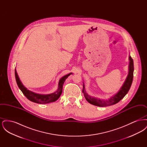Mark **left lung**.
I'll list each match as a JSON object with an SVG mask.
<instances>
[{
  "label": "left lung",
  "instance_id": "1",
  "mask_svg": "<svg viewBox=\"0 0 147 147\" xmlns=\"http://www.w3.org/2000/svg\"><path fill=\"white\" fill-rule=\"evenodd\" d=\"M129 62L128 66V73L125 81L124 82L122 86L121 87L119 91L108 100H101L100 98H94L89 95L85 91L83 83V89L82 91L84 93V97L86 101L92 105L100 107H105L107 106L115 105L118 103L121 100L124 98L129 91L133 81L134 65L133 59L131 58L130 55L129 56Z\"/></svg>",
  "mask_w": 147,
  "mask_h": 147
}]
</instances>
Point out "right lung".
<instances>
[{"instance_id": "obj_1", "label": "right lung", "mask_w": 147, "mask_h": 147, "mask_svg": "<svg viewBox=\"0 0 147 147\" xmlns=\"http://www.w3.org/2000/svg\"><path fill=\"white\" fill-rule=\"evenodd\" d=\"M72 74V73H70L67 75H65L59 79L58 82V87L57 91L49 94H40L35 93L33 91H30L22 84L17 73L16 68L15 69V76L16 83L19 89L21 90L24 95L28 98L30 101L35 103L41 104L53 102L57 100L62 94L63 85L65 79L69 77L70 74Z\"/></svg>"}]
</instances>
